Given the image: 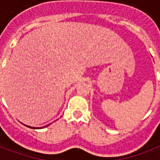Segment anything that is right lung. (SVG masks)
<instances>
[{
    "label": "right lung",
    "instance_id": "1",
    "mask_svg": "<svg viewBox=\"0 0 160 160\" xmlns=\"http://www.w3.org/2000/svg\"><path fill=\"white\" fill-rule=\"evenodd\" d=\"M30 127V126H28ZM30 128H32V129H36V128H35V127H30ZM37 129H39V128H37Z\"/></svg>",
    "mask_w": 160,
    "mask_h": 160
}]
</instances>
